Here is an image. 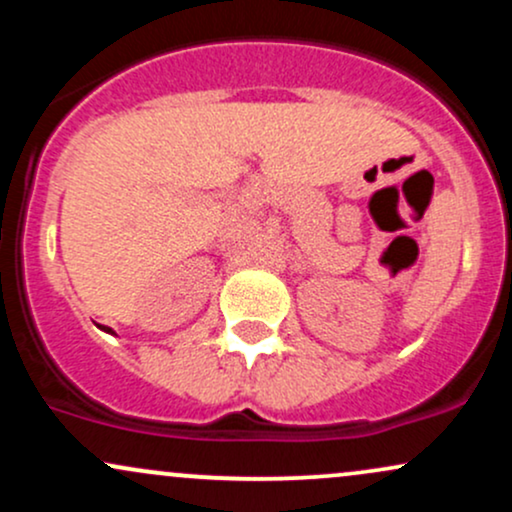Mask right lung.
<instances>
[{
    "mask_svg": "<svg viewBox=\"0 0 512 512\" xmlns=\"http://www.w3.org/2000/svg\"><path fill=\"white\" fill-rule=\"evenodd\" d=\"M101 330H103V332H110V334H113V330H110V327H101Z\"/></svg>",
    "mask_w": 512,
    "mask_h": 512,
    "instance_id": "obj_1",
    "label": "right lung"
}]
</instances>
